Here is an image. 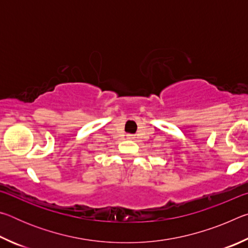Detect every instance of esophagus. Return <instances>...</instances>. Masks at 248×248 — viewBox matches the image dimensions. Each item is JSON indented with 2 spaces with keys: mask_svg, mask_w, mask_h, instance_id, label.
<instances>
[{
  "mask_svg": "<svg viewBox=\"0 0 248 248\" xmlns=\"http://www.w3.org/2000/svg\"><path fill=\"white\" fill-rule=\"evenodd\" d=\"M128 139H134L133 134H128Z\"/></svg>",
  "mask_w": 248,
  "mask_h": 248,
  "instance_id": "34e87169",
  "label": "esophagus"
}]
</instances>
